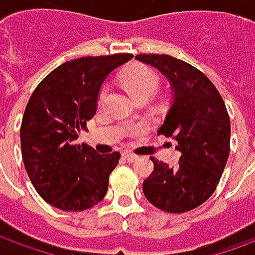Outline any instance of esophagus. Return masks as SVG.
<instances>
[{
	"instance_id": "1",
	"label": "esophagus",
	"mask_w": 255,
	"mask_h": 255,
	"mask_svg": "<svg viewBox=\"0 0 255 255\" xmlns=\"http://www.w3.org/2000/svg\"><path fill=\"white\" fill-rule=\"evenodd\" d=\"M123 155H124V158H126L128 162H133V161H136V158H138V155L132 154V153H129V151H126Z\"/></svg>"
}]
</instances>
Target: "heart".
<instances>
[{
	"instance_id": "b5f03b06",
	"label": "heart",
	"mask_w": 255,
	"mask_h": 255,
	"mask_svg": "<svg viewBox=\"0 0 255 255\" xmlns=\"http://www.w3.org/2000/svg\"><path fill=\"white\" fill-rule=\"evenodd\" d=\"M122 82L128 93L138 101L142 100V98H150L160 87L158 75L144 65H133L129 69H127L122 76ZM106 93H108V86L101 90L100 100L105 98ZM144 128H146V126L142 124V126L135 128L133 132H138Z\"/></svg>"
}]
</instances>
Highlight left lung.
Instances as JSON below:
<instances>
[{
    "instance_id": "left-lung-1",
    "label": "left lung",
    "mask_w": 255,
    "mask_h": 255,
    "mask_svg": "<svg viewBox=\"0 0 255 255\" xmlns=\"http://www.w3.org/2000/svg\"><path fill=\"white\" fill-rule=\"evenodd\" d=\"M171 87V105L158 135L175 139L179 165L151 158L154 171L143 194L155 208L183 213L202 205L214 192L230 155V116L221 95L201 71L166 54H139Z\"/></svg>"
}]
</instances>
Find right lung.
<instances>
[{"label": "right lung", "instance_id": "right-lung-1", "mask_svg": "<svg viewBox=\"0 0 255 255\" xmlns=\"http://www.w3.org/2000/svg\"><path fill=\"white\" fill-rule=\"evenodd\" d=\"M132 57L122 53L67 61L31 95L20 128L21 155L31 183L54 208L82 212L105 197L120 153L100 154L73 140L94 117L108 76Z\"/></svg>", "mask_w": 255, "mask_h": 255}]
</instances>
